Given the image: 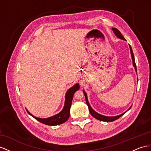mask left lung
<instances>
[{
  "instance_id": "1",
  "label": "left lung",
  "mask_w": 151,
  "mask_h": 151,
  "mask_svg": "<svg viewBox=\"0 0 151 151\" xmlns=\"http://www.w3.org/2000/svg\"><path fill=\"white\" fill-rule=\"evenodd\" d=\"M112 29H113V31L114 32V33L116 35V36L118 38H120V39L122 40H126L125 38H124L122 34L121 33V32H120L119 30L117 29V28H112ZM129 47H130V52H131V55H132V61H133V66H134L135 69V71L137 72V67H136V64H135V58H134V55H133V51H132V47L130 46V45H129ZM83 93L85 95V101H86V103H87V104L88 107V109H89V112L91 114V115L93 116V118H96L98 120H100V121H102V122H113L114 121V120H116L117 119L119 118L121 116H122L124 113H127V112L130 109V107L129 108L126 112H124V113L120 114V115H118V116H104V115H102V114H99L97 113H96V111H95L92 108V107L90 106L89 102L88 101V99H87V93H86V92L84 91V90H83Z\"/></svg>"
}]
</instances>
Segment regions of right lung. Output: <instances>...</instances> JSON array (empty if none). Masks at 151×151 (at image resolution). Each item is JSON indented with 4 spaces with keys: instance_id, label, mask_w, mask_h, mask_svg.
<instances>
[{
    "instance_id": "1",
    "label": "right lung",
    "mask_w": 151,
    "mask_h": 151,
    "mask_svg": "<svg viewBox=\"0 0 151 151\" xmlns=\"http://www.w3.org/2000/svg\"><path fill=\"white\" fill-rule=\"evenodd\" d=\"M80 88V85L78 83H76L74 86H73L71 88L69 89L65 96V102H64V106L63 109L59 113L55 114L53 116H51L50 118H37L35 116H33L29 111H27L29 114L31 115L35 119L39 122L47 124L49 126H55L58 124H62L64 122H66L70 117V107L71 106L72 100L73 97V95Z\"/></svg>"
}]
</instances>
